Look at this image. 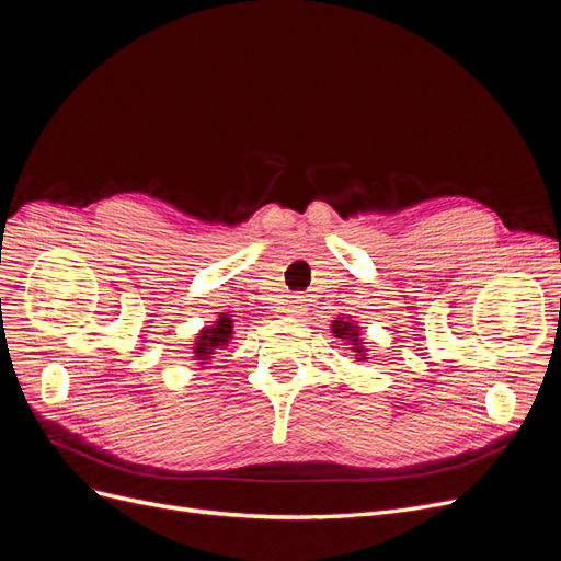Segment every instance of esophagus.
<instances>
[{
    "instance_id": "obj_1",
    "label": "esophagus",
    "mask_w": 561,
    "mask_h": 561,
    "mask_svg": "<svg viewBox=\"0 0 561 561\" xmlns=\"http://www.w3.org/2000/svg\"><path fill=\"white\" fill-rule=\"evenodd\" d=\"M285 311H287V313H290V316H299V313H304V299L295 297V299L290 301V307H287Z\"/></svg>"
}]
</instances>
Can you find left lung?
Segmentation results:
<instances>
[{
	"instance_id": "1",
	"label": "left lung",
	"mask_w": 561,
	"mask_h": 561,
	"mask_svg": "<svg viewBox=\"0 0 561 561\" xmlns=\"http://www.w3.org/2000/svg\"><path fill=\"white\" fill-rule=\"evenodd\" d=\"M332 334L336 339H342V342H346L351 346V351L358 355V363H365L367 360V348H365V339H363V330L358 322H355L353 318H336L332 320Z\"/></svg>"
}]
</instances>
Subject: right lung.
<instances>
[{
	"mask_svg": "<svg viewBox=\"0 0 561 561\" xmlns=\"http://www.w3.org/2000/svg\"><path fill=\"white\" fill-rule=\"evenodd\" d=\"M233 339V320L229 318V313H219V318H215L213 325H206L203 328L194 344H192V358L196 360L198 369L201 367H208L213 355L219 351V348H227L231 344Z\"/></svg>",
	"mask_w": 561,
	"mask_h": 561,
	"instance_id": "1",
	"label": "right lung"
}]
</instances>
